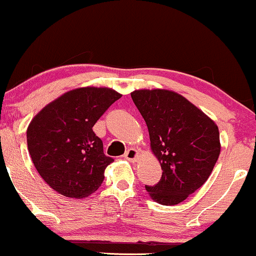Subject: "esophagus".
Here are the masks:
<instances>
[{
	"mask_svg": "<svg viewBox=\"0 0 256 256\" xmlns=\"http://www.w3.org/2000/svg\"><path fill=\"white\" fill-rule=\"evenodd\" d=\"M124 158L131 162H137L138 158H140V152H138L137 149H134V148H130V149H128V152H125Z\"/></svg>",
	"mask_w": 256,
	"mask_h": 256,
	"instance_id": "esophagus-1",
	"label": "esophagus"
}]
</instances>
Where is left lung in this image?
I'll list each match as a JSON object with an SVG mask.
<instances>
[{"mask_svg":"<svg viewBox=\"0 0 256 256\" xmlns=\"http://www.w3.org/2000/svg\"><path fill=\"white\" fill-rule=\"evenodd\" d=\"M131 98L146 120L150 148L162 168L161 180L146 186L152 200L176 205L206 182L220 154L216 122L182 95L167 89H140Z\"/></svg>","mask_w":256,"mask_h":256,"instance_id":"8db88e82","label":"left lung"}]
</instances>
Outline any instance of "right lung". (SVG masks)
<instances>
[{
	"instance_id": "1",
	"label": "right lung",
	"mask_w": 256,
	"mask_h": 256,
	"mask_svg": "<svg viewBox=\"0 0 256 256\" xmlns=\"http://www.w3.org/2000/svg\"><path fill=\"white\" fill-rule=\"evenodd\" d=\"M122 94L107 87L66 92L40 110L27 128L33 164L52 190L68 198H86L102 184L113 158L104 154L93 126Z\"/></svg>"
}]
</instances>
